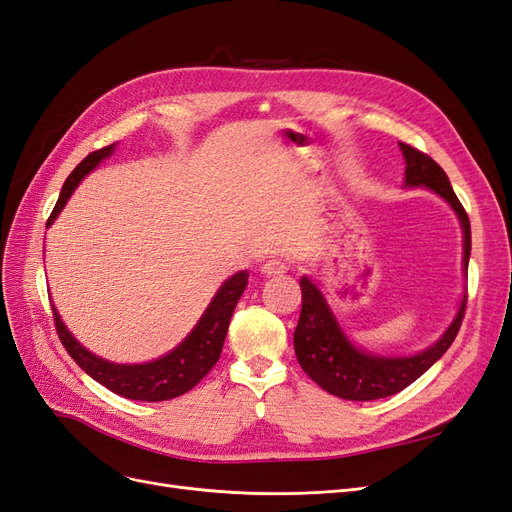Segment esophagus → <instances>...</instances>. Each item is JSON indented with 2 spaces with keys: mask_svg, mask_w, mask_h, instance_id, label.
<instances>
[{
  "mask_svg": "<svg viewBox=\"0 0 512 512\" xmlns=\"http://www.w3.org/2000/svg\"><path fill=\"white\" fill-rule=\"evenodd\" d=\"M260 271H262V275H267V277H271V275H284L288 271V265H286L284 260H280V258H269L265 265L260 267Z\"/></svg>",
  "mask_w": 512,
  "mask_h": 512,
  "instance_id": "esophagus-1",
  "label": "esophagus"
}]
</instances>
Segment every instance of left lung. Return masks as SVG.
<instances>
[{"mask_svg": "<svg viewBox=\"0 0 512 512\" xmlns=\"http://www.w3.org/2000/svg\"><path fill=\"white\" fill-rule=\"evenodd\" d=\"M399 149L406 160L404 188L431 190L457 215L463 232L461 271L463 277H468V262L472 250L470 220L453 192L451 181H448L444 170L429 156H425V153L404 143H399ZM299 284L303 294V307L297 329H294V352H297V361L320 389L339 399L350 401H374L391 397L404 391L416 378H421L451 348L459 333L463 312H466V294H463L455 318L431 346L414 354H380L365 350L352 342L348 333L342 329V324H339L327 297H324L320 286L312 277L303 275Z\"/></svg>", "mask_w": 512, "mask_h": 512, "instance_id": "1", "label": "left lung"}]
</instances>
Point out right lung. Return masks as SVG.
Masks as SVG:
<instances>
[{
  "instance_id": "obj_1",
  "label": "right lung",
  "mask_w": 512,
  "mask_h": 512,
  "mask_svg": "<svg viewBox=\"0 0 512 512\" xmlns=\"http://www.w3.org/2000/svg\"><path fill=\"white\" fill-rule=\"evenodd\" d=\"M115 147L117 143L89 153V156L72 170V175L66 179L64 188L59 192V200L49 222H46V228L59 218V213L64 211L74 190L79 188V183L91 173V170H96L98 164L113 156ZM247 277H250V273L239 271L235 275H230L228 280H224L218 292L213 294V299L207 305L203 316L194 324V329L185 335L173 350L147 363H115L87 350L79 339L68 331L66 322L61 320L57 307L53 305L55 327L61 344H64L76 365H79L87 376L106 386L108 391L136 401H166L194 389V386L209 374L211 367L218 363L228 333L230 316L235 312V307L247 286Z\"/></svg>"
}]
</instances>
